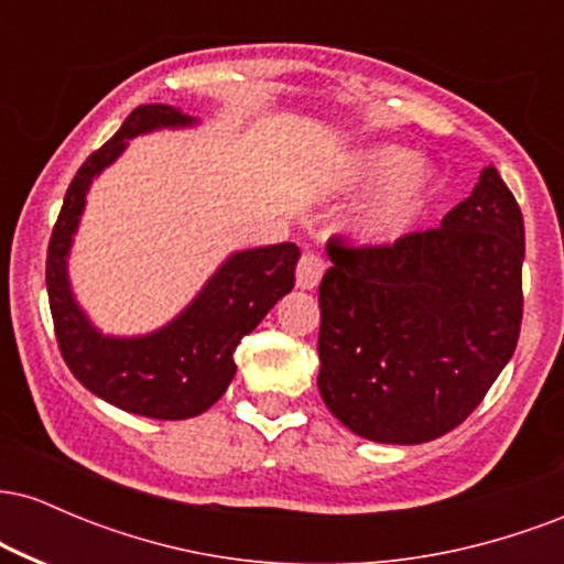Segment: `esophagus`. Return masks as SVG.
I'll use <instances>...</instances> for the list:
<instances>
[{"label": "esophagus", "instance_id": "34e87169", "mask_svg": "<svg viewBox=\"0 0 564 564\" xmlns=\"http://www.w3.org/2000/svg\"><path fill=\"white\" fill-rule=\"evenodd\" d=\"M323 273H326V262H323V257L313 254V251H304L300 264H296V286L302 291H313L321 283Z\"/></svg>", "mask_w": 564, "mask_h": 564}]
</instances>
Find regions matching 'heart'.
<instances>
[{"label":"heart","instance_id":"1","mask_svg":"<svg viewBox=\"0 0 564 564\" xmlns=\"http://www.w3.org/2000/svg\"><path fill=\"white\" fill-rule=\"evenodd\" d=\"M349 180L364 191L377 187L355 219V236L368 246H387L403 238L422 217L435 185L430 164L398 145L360 151L349 164Z\"/></svg>","mask_w":564,"mask_h":564}]
</instances>
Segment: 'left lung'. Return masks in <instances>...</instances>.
Masks as SVG:
<instances>
[{"mask_svg":"<svg viewBox=\"0 0 564 564\" xmlns=\"http://www.w3.org/2000/svg\"><path fill=\"white\" fill-rule=\"evenodd\" d=\"M318 390L355 435L430 443L480 405L522 323V212L494 166L440 228L390 246L328 241Z\"/></svg>","mask_w":564,"mask_h":564,"instance_id":"left-lung-1","label":"left lung"}]
</instances>
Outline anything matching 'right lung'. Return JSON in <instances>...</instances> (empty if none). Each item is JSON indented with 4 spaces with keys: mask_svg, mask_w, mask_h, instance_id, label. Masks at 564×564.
Instances as JSON below:
<instances>
[{
    "mask_svg": "<svg viewBox=\"0 0 564 564\" xmlns=\"http://www.w3.org/2000/svg\"><path fill=\"white\" fill-rule=\"evenodd\" d=\"M172 106H140L119 132L82 164L63 198L47 249V294L63 360L100 400L148 419H191L223 398L236 377L232 352L273 304L294 289L296 243L232 251L180 315L140 336L102 334L76 302L68 257L95 177L127 151L129 140L159 129L196 127Z\"/></svg>",
    "mask_w": 564,
    "mask_h": 564,
    "instance_id": "add662e5",
    "label": "right lung"
}]
</instances>
